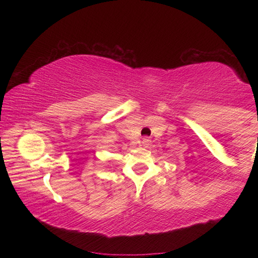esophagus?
<instances>
[{
    "mask_svg": "<svg viewBox=\"0 0 258 258\" xmlns=\"http://www.w3.org/2000/svg\"><path fill=\"white\" fill-rule=\"evenodd\" d=\"M142 143H143V146H145V147H148V146L150 145V140H149V139H147V138H145V139H143Z\"/></svg>",
    "mask_w": 258,
    "mask_h": 258,
    "instance_id": "34e87169",
    "label": "esophagus"
}]
</instances>
